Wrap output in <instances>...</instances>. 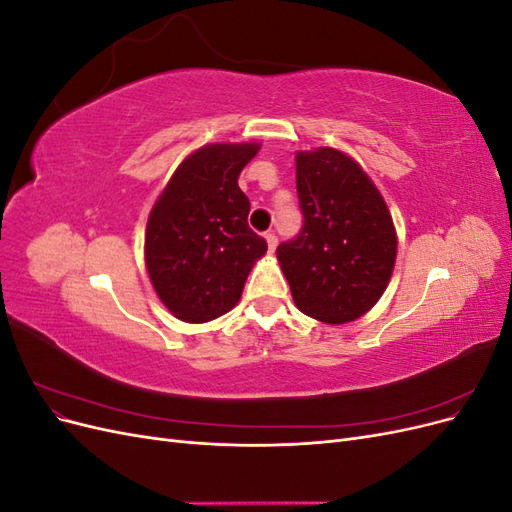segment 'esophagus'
Wrapping results in <instances>:
<instances>
[{
	"label": "esophagus",
	"instance_id": "1",
	"mask_svg": "<svg viewBox=\"0 0 512 512\" xmlns=\"http://www.w3.org/2000/svg\"><path fill=\"white\" fill-rule=\"evenodd\" d=\"M265 239H267V245H269V252L273 254V252H275V247H277V237H275V232H267Z\"/></svg>",
	"mask_w": 512,
	"mask_h": 512
}]
</instances>
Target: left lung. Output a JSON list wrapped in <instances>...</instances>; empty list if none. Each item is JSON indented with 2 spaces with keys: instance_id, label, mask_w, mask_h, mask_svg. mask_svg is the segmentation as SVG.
I'll use <instances>...</instances> for the list:
<instances>
[{
  "instance_id": "1",
  "label": "left lung",
  "mask_w": 512,
  "mask_h": 512,
  "mask_svg": "<svg viewBox=\"0 0 512 512\" xmlns=\"http://www.w3.org/2000/svg\"><path fill=\"white\" fill-rule=\"evenodd\" d=\"M299 235L277 260L303 314L344 324L369 312L391 280L397 237L376 185L346 153H297Z\"/></svg>"
}]
</instances>
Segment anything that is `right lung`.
Here are the masks:
<instances>
[{
  "mask_svg": "<svg viewBox=\"0 0 512 512\" xmlns=\"http://www.w3.org/2000/svg\"><path fill=\"white\" fill-rule=\"evenodd\" d=\"M258 145H207L185 158L153 205L145 262L162 303L185 322H207L237 305L267 241L247 224L239 188Z\"/></svg>",
  "mask_w": 512,
  "mask_h": 512,
  "instance_id": "1",
  "label": "right lung"
}]
</instances>
